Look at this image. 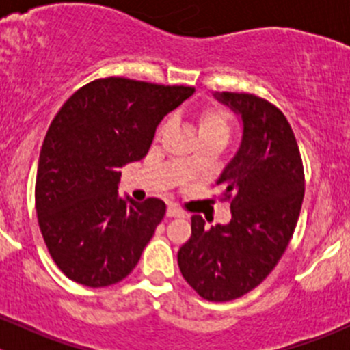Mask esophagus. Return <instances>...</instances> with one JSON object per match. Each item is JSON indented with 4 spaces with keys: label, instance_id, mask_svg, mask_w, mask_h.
Here are the masks:
<instances>
[{
    "label": "esophagus",
    "instance_id": "34e87169",
    "mask_svg": "<svg viewBox=\"0 0 350 350\" xmlns=\"http://www.w3.org/2000/svg\"><path fill=\"white\" fill-rule=\"evenodd\" d=\"M167 217H185V211L176 206H167Z\"/></svg>",
    "mask_w": 350,
    "mask_h": 350
}]
</instances>
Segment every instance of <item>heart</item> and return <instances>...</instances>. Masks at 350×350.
<instances>
[{"mask_svg": "<svg viewBox=\"0 0 350 350\" xmlns=\"http://www.w3.org/2000/svg\"><path fill=\"white\" fill-rule=\"evenodd\" d=\"M196 123H198V133L200 139L204 137H224L227 139L228 132H230V116L224 108L218 107H206L201 108L196 113ZM162 132V126L159 129V133ZM193 169V162H185V171L189 172Z\"/></svg>", "mask_w": 350, "mask_h": 350, "instance_id": "1", "label": "heart"}]
</instances>
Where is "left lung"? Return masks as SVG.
<instances>
[{
	"label": "left lung",
	"mask_w": 350,
	"mask_h": 350,
	"mask_svg": "<svg viewBox=\"0 0 350 350\" xmlns=\"http://www.w3.org/2000/svg\"><path fill=\"white\" fill-rule=\"evenodd\" d=\"M218 100L243 123L239 152L215 183L232 218L204 228L203 218L193 215L178 264L201 298L230 301L262 283L283 257L301 210L305 172L291 125L276 105L230 91Z\"/></svg>",
	"instance_id": "1"
}]
</instances>
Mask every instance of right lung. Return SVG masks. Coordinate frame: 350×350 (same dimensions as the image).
<instances>
[{
	"label": "right lung",
	"instance_id": "obj_1",
	"mask_svg": "<svg viewBox=\"0 0 350 350\" xmlns=\"http://www.w3.org/2000/svg\"><path fill=\"white\" fill-rule=\"evenodd\" d=\"M193 91L101 77L54 116L38 159L35 210L49 254L69 280L105 288L137 266L165 203L118 198L120 167L146 157L161 120Z\"/></svg>",
	"mask_w": 350,
	"mask_h": 350
}]
</instances>
